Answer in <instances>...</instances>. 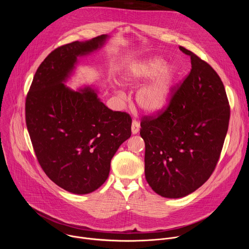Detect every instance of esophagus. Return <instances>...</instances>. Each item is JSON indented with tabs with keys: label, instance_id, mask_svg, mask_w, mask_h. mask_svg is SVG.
Masks as SVG:
<instances>
[{
	"label": "esophagus",
	"instance_id": "34e87169",
	"mask_svg": "<svg viewBox=\"0 0 249 249\" xmlns=\"http://www.w3.org/2000/svg\"><path fill=\"white\" fill-rule=\"evenodd\" d=\"M131 129H132V134H134V135L137 134L140 131V123L138 121H136V120H133Z\"/></svg>",
	"mask_w": 249,
	"mask_h": 249
}]
</instances>
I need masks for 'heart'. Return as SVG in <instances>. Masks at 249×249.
Returning a JSON list of instances; mask_svg holds the SVG:
<instances>
[{
    "instance_id": "1",
    "label": "heart",
    "mask_w": 249,
    "mask_h": 249,
    "mask_svg": "<svg viewBox=\"0 0 249 249\" xmlns=\"http://www.w3.org/2000/svg\"><path fill=\"white\" fill-rule=\"evenodd\" d=\"M165 66L162 58L153 57L132 64L125 73L124 78L129 86H138L154 79L141 88L135 97L139 108L148 114L162 110L170 98L175 71Z\"/></svg>"
}]
</instances>
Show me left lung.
<instances>
[{"label":"left lung","mask_w":249,"mask_h":249,"mask_svg":"<svg viewBox=\"0 0 249 249\" xmlns=\"http://www.w3.org/2000/svg\"><path fill=\"white\" fill-rule=\"evenodd\" d=\"M191 59V71L158 116H145L140 135L145 141V176L165 198H181L202 186L214 171L231 115L224 84L207 62Z\"/></svg>","instance_id":"obj_1"}]
</instances>
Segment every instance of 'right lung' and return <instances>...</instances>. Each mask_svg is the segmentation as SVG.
Wrapping results in <instances>:
<instances>
[{"label": "right lung", "mask_w": 249, "mask_h": 249, "mask_svg": "<svg viewBox=\"0 0 249 249\" xmlns=\"http://www.w3.org/2000/svg\"><path fill=\"white\" fill-rule=\"evenodd\" d=\"M105 34L58 47L40 64L25 101V121L37 160L49 178L74 194H88L107 179L110 161L131 136L132 119L112 111L90 88L64 83L78 57L103 46Z\"/></svg>", "instance_id": "right-lung-1"}]
</instances>
